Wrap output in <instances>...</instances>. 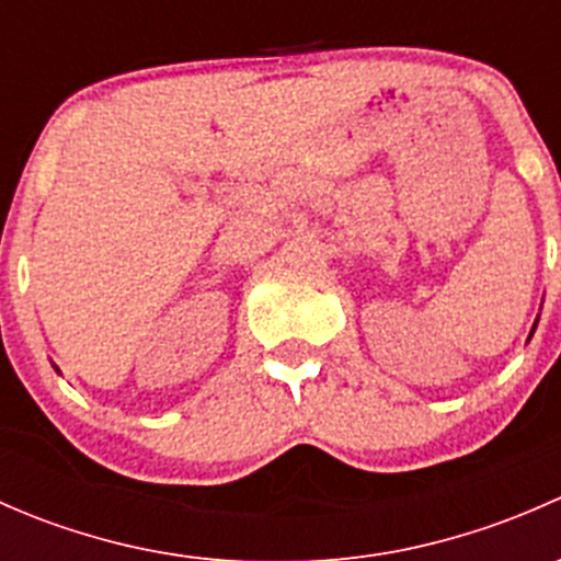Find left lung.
<instances>
[{
  "instance_id": "1",
  "label": "left lung",
  "mask_w": 561,
  "mask_h": 561,
  "mask_svg": "<svg viewBox=\"0 0 561 561\" xmlns=\"http://www.w3.org/2000/svg\"><path fill=\"white\" fill-rule=\"evenodd\" d=\"M535 328H537V320H535V325H531V333H535ZM531 333H529V339H531Z\"/></svg>"
}]
</instances>
